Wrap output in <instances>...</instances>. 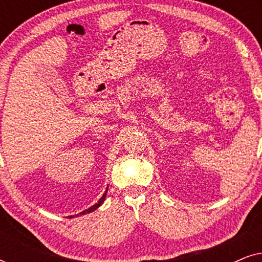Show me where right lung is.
<instances>
[{
	"mask_svg": "<svg viewBox=\"0 0 262 262\" xmlns=\"http://www.w3.org/2000/svg\"><path fill=\"white\" fill-rule=\"evenodd\" d=\"M106 194H107V189H106V192H105V193H103V195L101 196V198H100V199H99V202L95 204V205H93L92 207H89V209H87V210H84V211H83V212H81L80 214L89 213V212H93V211H95L96 209H98V207H100V205H101V204H102L103 202H105V199H106ZM77 216H78V214H77ZM70 217H71V216H70Z\"/></svg>",
	"mask_w": 262,
	"mask_h": 262,
	"instance_id": "right-lung-1",
	"label": "right lung"
}]
</instances>
